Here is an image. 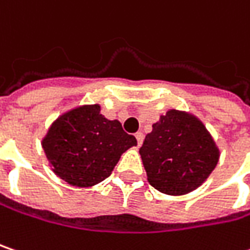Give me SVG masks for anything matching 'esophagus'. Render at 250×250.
<instances>
[{
  "label": "esophagus",
  "mask_w": 250,
  "mask_h": 250,
  "mask_svg": "<svg viewBox=\"0 0 250 250\" xmlns=\"http://www.w3.org/2000/svg\"><path fill=\"white\" fill-rule=\"evenodd\" d=\"M136 139H137V144H139V146H141V144H143V140H144V134H143L141 131L136 133Z\"/></svg>",
  "instance_id": "obj_1"
}]
</instances>
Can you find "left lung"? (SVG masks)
<instances>
[{
  "label": "left lung",
  "instance_id": "8db88e82",
  "mask_svg": "<svg viewBox=\"0 0 250 250\" xmlns=\"http://www.w3.org/2000/svg\"><path fill=\"white\" fill-rule=\"evenodd\" d=\"M148 183L160 192L184 195L204 183L219 160L215 141L197 117L169 110L153 125L140 148Z\"/></svg>",
  "mask_w": 250,
  "mask_h": 250
}]
</instances>
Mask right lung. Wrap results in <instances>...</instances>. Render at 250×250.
I'll return each instance as SVG.
<instances>
[{
    "label": "right lung",
    "mask_w": 250,
    "mask_h": 250,
    "mask_svg": "<svg viewBox=\"0 0 250 250\" xmlns=\"http://www.w3.org/2000/svg\"><path fill=\"white\" fill-rule=\"evenodd\" d=\"M137 146L119 120H107L99 104L81 106L58 117L42 140L53 172L75 187H92L111 174L122 154Z\"/></svg>",
    "instance_id": "obj_1"
}]
</instances>
